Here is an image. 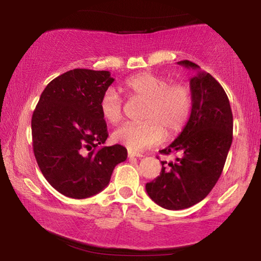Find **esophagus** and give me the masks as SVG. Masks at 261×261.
Here are the masks:
<instances>
[{
  "label": "esophagus",
  "instance_id": "34e87169",
  "mask_svg": "<svg viewBox=\"0 0 261 261\" xmlns=\"http://www.w3.org/2000/svg\"><path fill=\"white\" fill-rule=\"evenodd\" d=\"M128 156H129V158H134V156H137V158H141V156H144V155H142L141 153H138L134 151H128Z\"/></svg>",
  "mask_w": 261,
  "mask_h": 261
}]
</instances>
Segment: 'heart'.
I'll return each mask as SVG.
<instances>
[{
  "label": "heart",
  "mask_w": 261,
  "mask_h": 261,
  "mask_svg": "<svg viewBox=\"0 0 261 261\" xmlns=\"http://www.w3.org/2000/svg\"><path fill=\"white\" fill-rule=\"evenodd\" d=\"M123 90L132 98L145 101L142 122L123 124L113 133V141L130 151H142L158 145L166 137H174L187 126L191 115L192 91L184 82L171 83L170 78L152 72H140L128 77ZM103 119L117 124L123 117V102L113 89H107L98 102Z\"/></svg>",
  "instance_id": "b5f03b06"
}]
</instances>
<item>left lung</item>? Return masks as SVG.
I'll return each mask as SVG.
<instances>
[{
    "label": "left lung",
    "mask_w": 261,
    "mask_h": 261,
    "mask_svg": "<svg viewBox=\"0 0 261 261\" xmlns=\"http://www.w3.org/2000/svg\"><path fill=\"white\" fill-rule=\"evenodd\" d=\"M178 64L198 70L190 80L194 105L187 126L160 153L180 156L169 164L162 162L160 176L146 184L152 201L169 210L190 208L208 196L222 173L233 140V114L221 84L190 60Z\"/></svg>",
    "instance_id": "1"
}]
</instances>
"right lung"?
<instances>
[{
    "label": "right lung",
    "instance_id": "add662e5",
    "mask_svg": "<svg viewBox=\"0 0 261 261\" xmlns=\"http://www.w3.org/2000/svg\"><path fill=\"white\" fill-rule=\"evenodd\" d=\"M113 82L109 71L70 70L49 82L35 107V159L46 180L66 197L101 192L115 166L127 159L123 146L99 147L108 130L98 102Z\"/></svg>",
    "mask_w": 261,
    "mask_h": 261
}]
</instances>
